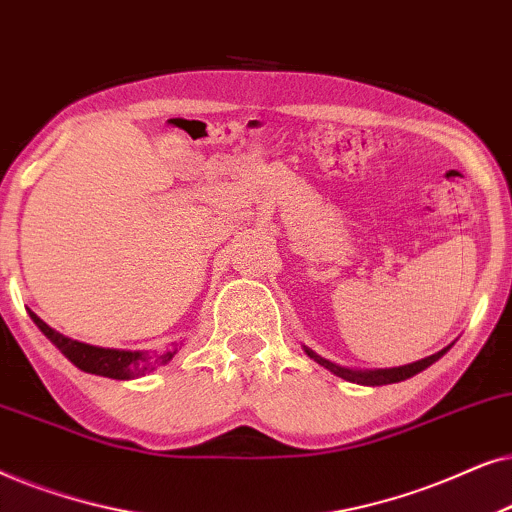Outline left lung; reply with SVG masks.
<instances>
[{
	"label": "left lung",
	"mask_w": 512,
	"mask_h": 512,
	"mask_svg": "<svg viewBox=\"0 0 512 512\" xmlns=\"http://www.w3.org/2000/svg\"><path fill=\"white\" fill-rule=\"evenodd\" d=\"M304 351H306V356L316 360L318 365H323L325 370H330L332 374H337V377H342L346 381H353V384H363V386H384V384H398V381H405V379L414 377V374H419L421 370H426L428 365H433L435 360L445 356V353L449 351V346H447V349L438 351V353H433V356L424 358V360H417V363H410V365H403V367H391V370H370V372L349 370V367L330 363V360L318 356L316 351H311V349H304Z\"/></svg>",
	"instance_id": "left-lung-1"
}]
</instances>
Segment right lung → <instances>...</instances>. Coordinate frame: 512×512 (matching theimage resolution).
Returning <instances> with one entry per match:
<instances>
[{
	"instance_id": "add662e5",
	"label": "right lung",
	"mask_w": 512,
	"mask_h": 512,
	"mask_svg": "<svg viewBox=\"0 0 512 512\" xmlns=\"http://www.w3.org/2000/svg\"><path fill=\"white\" fill-rule=\"evenodd\" d=\"M30 318L34 320V325L44 332L46 337L51 339L53 344L58 346L60 351L65 353V358H70L79 370L91 372V374H100V377H109V379H133V377H142V374L156 370L159 365H166L168 360H173L175 351H166L161 356H147V353L140 351H119V349H100V346H91L84 342H77V339H70L60 332L53 330L44 323L37 313L30 311Z\"/></svg>"
}]
</instances>
